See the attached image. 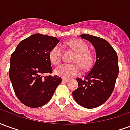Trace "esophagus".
Masks as SVG:
<instances>
[{"label":"esophagus","instance_id":"obj_1","mask_svg":"<svg viewBox=\"0 0 130 130\" xmlns=\"http://www.w3.org/2000/svg\"><path fill=\"white\" fill-rule=\"evenodd\" d=\"M62 82H70V79H62Z\"/></svg>","mask_w":130,"mask_h":130}]
</instances>
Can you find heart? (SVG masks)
<instances>
[{"instance_id":"obj_1","label":"heart","mask_w":130,"mask_h":130,"mask_svg":"<svg viewBox=\"0 0 130 130\" xmlns=\"http://www.w3.org/2000/svg\"><path fill=\"white\" fill-rule=\"evenodd\" d=\"M68 44L76 54L74 57L72 62L74 64H65L58 67L55 70V74L63 78H70L79 74L80 68L83 70H89L94 63L95 58L88 50V46L83 40L73 39L67 42ZM51 62L54 65H59L62 60V50L59 44L54 46L48 53Z\"/></svg>"}]
</instances>
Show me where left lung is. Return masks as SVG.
<instances>
[{"instance_id":"obj_1","label":"left lung","mask_w":130,"mask_h":130,"mask_svg":"<svg viewBox=\"0 0 130 130\" xmlns=\"http://www.w3.org/2000/svg\"><path fill=\"white\" fill-rule=\"evenodd\" d=\"M95 47L96 61L84 79L77 78V89L72 95L79 105L93 109L106 102L114 90L119 68L117 53L103 38L91 35H80Z\"/></svg>"}]
</instances>
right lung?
<instances>
[{
  "instance_id": "right-lung-1",
  "label": "right lung",
  "mask_w": 130,
  "mask_h": 130,
  "mask_svg": "<svg viewBox=\"0 0 130 130\" xmlns=\"http://www.w3.org/2000/svg\"><path fill=\"white\" fill-rule=\"evenodd\" d=\"M57 37L37 34L23 40L11 55L9 76L16 96L24 105L37 108L51 100L62 79L52 73L48 53Z\"/></svg>"
}]
</instances>
